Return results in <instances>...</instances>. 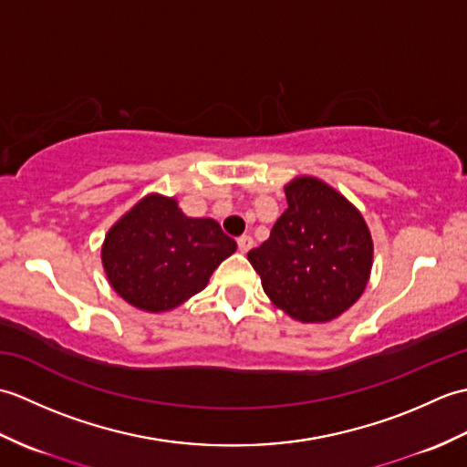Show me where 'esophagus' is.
I'll list each match as a JSON object with an SVG mask.
<instances>
[{
	"label": "esophagus",
	"instance_id": "obj_1",
	"mask_svg": "<svg viewBox=\"0 0 467 467\" xmlns=\"http://www.w3.org/2000/svg\"><path fill=\"white\" fill-rule=\"evenodd\" d=\"M236 244H239V251L241 253H249L253 249V239L249 234H243L239 241H236Z\"/></svg>",
	"mask_w": 467,
	"mask_h": 467
}]
</instances>
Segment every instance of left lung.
Segmentation results:
<instances>
[{"mask_svg": "<svg viewBox=\"0 0 467 467\" xmlns=\"http://www.w3.org/2000/svg\"><path fill=\"white\" fill-rule=\"evenodd\" d=\"M285 194L289 208L246 256L276 309L301 323H329L369 283L371 231L359 208L321 178L295 176Z\"/></svg>", "mask_w": 467, "mask_h": 467, "instance_id": "left-lung-1", "label": "left lung"}]
</instances>
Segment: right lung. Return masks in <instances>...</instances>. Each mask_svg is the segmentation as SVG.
I'll return each mask as SVG.
<instances>
[{"instance_id":"add662e5","label":"right lung","mask_w":467,"mask_h":467,"mask_svg":"<svg viewBox=\"0 0 467 467\" xmlns=\"http://www.w3.org/2000/svg\"><path fill=\"white\" fill-rule=\"evenodd\" d=\"M236 243L213 218L182 213L174 196H142L106 233L102 266L112 289L146 313L181 306L208 285Z\"/></svg>"}]
</instances>
